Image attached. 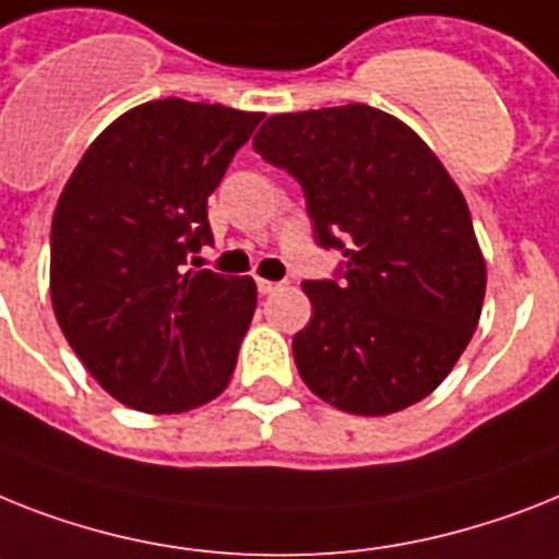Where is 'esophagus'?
<instances>
[{"instance_id": "34e87169", "label": "esophagus", "mask_w": 559, "mask_h": 559, "mask_svg": "<svg viewBox=\"0 0 559 559\" xmlns=\"http://www.w3.org/2000/svg\"><path fill=\"white\" fill-rule=\"evenodd\" d=\"M257 288H260V294H274L276 288H283V283H274V280H257Z\"/></svg>"}]
</instances>
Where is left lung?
<instances>
[{
  "mask_svg": "<svg viewBox=\"0 0 559 559\" xmlns=\"http://www.w3.org/2000/svg\"><path fill=\"white\" fill-rule=\"evenodd\" d=\"M253 151L299 179L343 280H308L294 362L345 414L385 417L440 385L472 340L486 260L463 191L417 133L371 105L274 114Z\"/></svg>",
  "mask_w": 559,
  "mask_h": 559,
  "instance_id": "8db88e82",
  "label": "left lung"
}]
</instances>
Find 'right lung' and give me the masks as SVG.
Returning <instances> with one entry per match:
<instances>
[{
  "label": "right lung",
  "mask_w": 559,
  "mask_h": 559,
  "mask_svg": "<svg viewBox=\"0 0 559 559\" xmlns=\"http://www.w3.org/2000/svg\"><path fill=\"white\" fill-rule=\"evenodd\" d=\"M262 114L154 99L105 128L53 211L50 302L114 400L182 414L228 389L257 311L251 276L188 269L211 242L207 197Z\"/></svg>",
  "instance_id": "right-lung-1"
}]
</instances>
